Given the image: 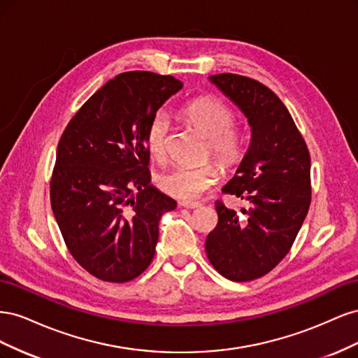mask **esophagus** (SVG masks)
<instances>
[{
	"label": "esophagus",
	"instance_id": "34e87169",
	"mask_svg": "<svg viewBox=\"0 0 358 358\" xmlns=\"http://www.w3.org/2000/svg\"><path fill=\"white\" fill-rule=\"evenodd\" d=\"M179 206H182V208H185V209H197V208H200L201 204L194 203V201H180Z\"/></svg>",
	"mask_w": 358,
	"mask_h": 358
}]
</instances>
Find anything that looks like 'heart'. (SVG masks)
Here are the masks:
<instances>
[{
  "label": "heart",
  "mask_w": 358,
  "mask_h": 358,
  "mask_svg": "<svg viewBox=\"0 0 358 358\" xmlns=\"http://www.w3.org/2000/svg\"><path fill=\"white\" fill-rule=\"evenodd\" d=\"M185 121L209 138V152L224 169H233L245 155V137L234 127L236 113L231 107L213 95H203L182 109ZM170 119L166 112H157L146 129V146L155 161L166 158ZM220 179L216 166L173 167L158 176V187L171 197L196 200Z\"/></svg>",
  "instance_id": "1"
}]
</instances>
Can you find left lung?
<instances>
[{
	"mask_svg": "<svg viewBox=\"0 0 358 358\" xmlns=\"http://www.w3.org/2000/svg\"><path fill=\"white\" fill-rule=\"evenodd\" d=\"M209 80L251 127V143L222 188L251 208L239 216L215 203L218 224L206 239V254L224 278L246 282L275 268L294 243L310 204V155L288 109L267 86L231 73Z\"/></svg>",
	"mask_w": 358,
	"mask_h": 358,
	"instance_id": "1",
	"label": "left lung"
}]
</instances>
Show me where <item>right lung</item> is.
I'll use <instances>...</instances> for the list:
<instances>
[{
  "label": "right lung",
  "mask_w": 358,
  "mask_h": 358,
  "mask_svg": "<svg viewBox=\"0 0 358 358\" xmlns=\"http://www.w3.org/2000/svg\"><path fill=\"white\" fill-rule=\"evenodd\" d=\"M173 76L117 74L64 129L50 179V204L70 254L86 272L122 284L155 255L161 215L176 201L150 185L146 129L182 90Z\"/></svg>",
  "instance_id": "obj_1"
}]
</instances>
